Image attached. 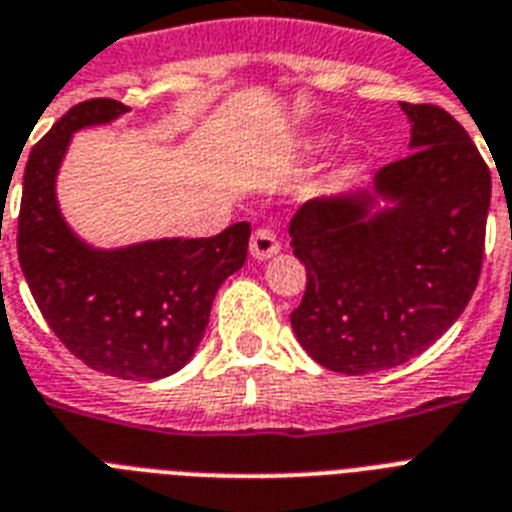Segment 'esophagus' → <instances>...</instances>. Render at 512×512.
Masks as SVG:
<instances>
[{
    "instance_id": "34e87169",
    "label": "esophagus",
    "mask_w": 512,
    "mask_h": 512,
    "mask_svg": "<svg viewBox=\"0 0 512 512\" xmlns=\"http://www.w3.org/2000/svg\"><path fill=\"white\" fill-rule=\"evenodd\" d=\"M281 249V244H278L276 234L270 231V228H257L255 234H252V242H249V252H252V257L255 260H268V257H273Z\"/></svg>"
}]
</instances>
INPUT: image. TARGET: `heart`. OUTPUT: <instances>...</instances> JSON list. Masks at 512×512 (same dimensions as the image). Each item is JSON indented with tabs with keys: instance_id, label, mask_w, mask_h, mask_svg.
Wrapping results in <instances>:
<instances>
[{
	"instance_id": "obj_1",
	"label": "heart",
	"mask_w": 512,
	"mask_h": 512,
	"mask_svg": "<svg viewBox=\"0 0 512 512\" xmlns=\"http://www.w3.org/2000/svg\"><path fill=\"white\" fill-rule=\"evenodd\" d=\"M334 141V134H328V131H318V134H310L305 141H302V147L307 149V152H318V149L328 147Z\"/></svg>"
}]
</instances>
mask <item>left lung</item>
I'll list each match as a JSON object with an SVG mask.
<instances>
[{"label":"left lung","instance_id":"8db88e82","mask_svg":"<svg viewBox=\"0 0 512 512\" xmlns=\"http://www.w3.org/2000/svg\"><path fill=\"white\" fill-rule=\"evenodd\" d=\"M410 155L371 189L310 199L289 223L307 289L292 313L315 363L347 376L429 350L479 284L492 176L450 112L402 102Z\"/></svg>","mask_w":512,"mask_h":512}]
</instances>
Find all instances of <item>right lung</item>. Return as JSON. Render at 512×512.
<instances>
[{
  "mask_svg": "<svg viewBox=\"0 0 512 512\" xmlns=\"http://www.w3.org/2000/svg\"><path fill=\"white\" fill-rule=\"evenodd\" d=\"M115 99L70 107L31 149L23 173L18 260L44 321L78 360L128 381L181 371L210 323L220 284L247 260L249 223L210 239L91 247L65 223L57 173L73 134L126 115Z\"/></svg>",
  "mask_w": 512,
  "mask_h": 512,
  "instance_id": "add662e5",
  "label": "right lung"
}]
</instances>
